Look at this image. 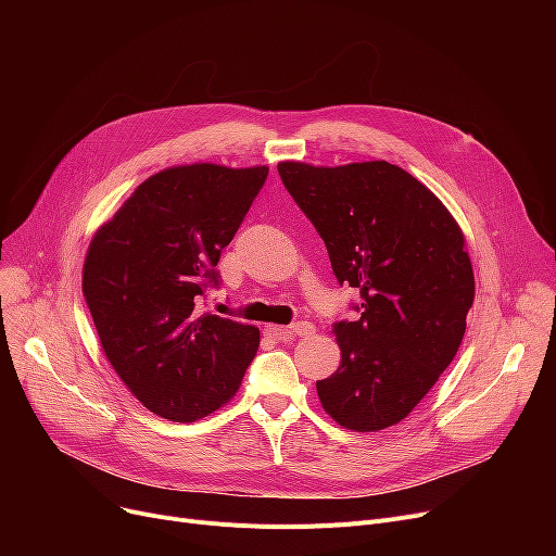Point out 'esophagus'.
Segmentation results:
<instances>
[{
    "mask_svg": "<svg viewBox=\"0 0 556 556\" xmlns=\"http://www.w3.org/2000/svg\"><path fill=\"white\" fill-rule=\"evenodd\" d=\"M268 333L277 340V342H290L295 338H308L315 333V327L311 323H298L290 327H268Z\"/></svg>",
    "mask_w": 556,
    "mask_h": 556,
    "instance_id": "1",
    "label": "esophagus"
}]
</instances>
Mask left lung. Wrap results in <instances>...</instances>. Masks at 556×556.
I'll return each mask as SVG.
<instances>
[{
  "label": "left lung",
  "instance_id": "left-lung-1",
  "mask_svg": "<svg viewBox=\"0 0 556 556\" xmlns=\"http://www.w3.org/2000/svg\"><path fill=\"white\" fill-rule=\"evenodd\" d=\"M281 182L323 237L336 279L361 290V317L336 323L340 367L317 381L329 417L356 432L413 413L453 363L476 281L451 212L386 160L279 162Z\"/></svg>",
  "mask_w": 556,
  "mask_h": 556
}]
</instances>
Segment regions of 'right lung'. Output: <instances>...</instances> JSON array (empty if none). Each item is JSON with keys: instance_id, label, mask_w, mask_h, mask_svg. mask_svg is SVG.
Here are the masks:
<instances>
[{"instance_id": "1", "label": "right lung", "mask_w": 556, "mask_h": 556, "mask_svg": "<svg viewBox=\"0 0 556 556\" xmlns=\"http://www.w3.org/2000/svg\"><path fill=\"white\" fill-rule=\"evenodd\" d=\"M266 178L268 166L160 170L87 250L83 295L103 352L141 405L168 421L218 410L256 356V327L195 304L220 283V252Z\"/></svg>"}]
</instances>
